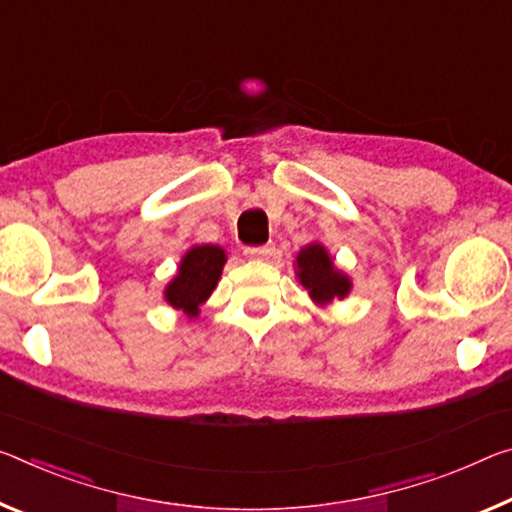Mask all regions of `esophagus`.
<instances>
[{
  "label": "esophagus",
  "mask_w": 512,
  "mask_h": 512,
  "mask_svg": "<svg viewBox=\"0 0 512 512\" xmlns=\"http://www.w3.org/2000/svg\"><path fill=\"white\" fill-rule=\"evenodd\" d=\"M243 253L250 259H269L275 255V246H248Z\"/></svg>",
  "instance_id": "34e87169"
}]
</instances>
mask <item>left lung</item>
Instances as JSON below:
<instances>
[{
	"label": "left lung",
	"instance_id": "8db88e82",
	"mask_svg": "<svg viewBox=\"0 0 512 512\" xmlns=\"http://www.w3.org/2000/svg\"><path fill=\"white\" fill-rule=\"evenodd\" d=\"M298 264V280L310 291L316 303H330L332 298H344L351 289L346 275L335 271L332 259L319 243L307 246L296 257Z\"/></svg>",
	"mask_w": 512,
	"mask_h": 512
}]
</instances>
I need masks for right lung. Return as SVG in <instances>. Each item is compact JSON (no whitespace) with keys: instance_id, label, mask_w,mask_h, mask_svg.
Returning <instances> with one entry per match:
<instances>
[{"instance_id":"right-lung-1","label":"right lung","mask_w":512,"mask_h":512,"mask_svg":"<svg viewBox=\"0 0 512 512\" xmlns=\"http://www.w3.org/2000/svg\"><path fill=\"white\" fill-rule=\"evenodd\" d=\"M225 264V253L218 246H196L184 255L180 273L166 289V300L189 316L212 294Z\"/></svg>"}]
</instances>
